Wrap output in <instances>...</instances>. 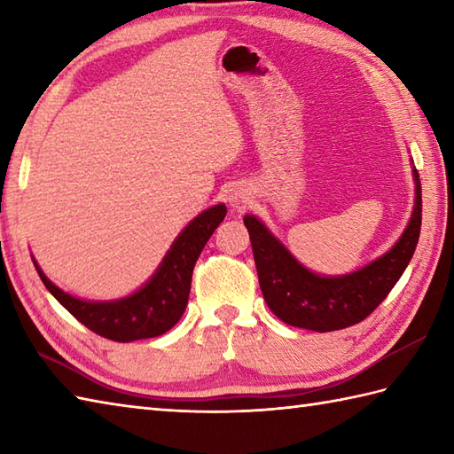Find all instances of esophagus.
<instances>
[{
    "label": "esophagus",
    "instance_id": "obj_1",
    "mask_svg": "<svg viewBox=\"0 0 454 454\" xmlns=\"http://www.w3.org/2000/svg\"><path fill=\"white\" fill-rule=\"evenodd\" d=\"M226 200L230 202V207L232 208H236V210H242V208H246V205H247V195H246V191L244 189H239V187H234V189H230L228 191V195H226Z\"/></svg>",
    "mask_w": 454,
    "mask_h": 454
}]
</instances>
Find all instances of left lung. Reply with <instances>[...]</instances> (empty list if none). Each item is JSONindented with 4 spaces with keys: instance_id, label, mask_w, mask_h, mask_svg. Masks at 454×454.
Masks as SVG:
<instances>
[{
    "instance_id": "obj_1",
    "label": "left lung",
    "mask_w": 454,
    "mask_h": 454,
    "mask_svg": "<svg viewBox=\"0 0 454 454\" xmlns=\"http://www.w3.org/2000/svg\"><path fill=\"white\" fill-rule=\"evenodd\" d=\"M413 163V161H411ZM416 199L408 226L387 254L353 273L325 277L306 269L254 215L244 216L252 239L259 286L271 312L288 325L335 332L359 324L379 306L406 271L421 230V183L413 168Z\"/></svg>"
}]
</instances>
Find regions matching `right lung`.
I'll use <instances>...</instances> for the list:
<instances>
[{
  "instance_id": "obj_1",
  "label": "right lung",
  "mask_w": 454,
  "mask_h": 454,
  "mask_svg": "<svg viewBox=\"0 0 454 454\" xmlns=\"http://www.w3.org/2000/svg\"><path fill=\"white\" fill-rule=\"evenodd\" d=\"M226 216V205L202 210L181 230L176 242L161 259L153 273L138 291L117 301H83L64 293L48 278L38 263H33L38 277L51 294L60 302L75 320H80L91 332L107 340L129 343L137 340L158 337L171 330L185 312L191 293L192 267L208 242L212 232Z\"/></svg>"
}]
</instances>
